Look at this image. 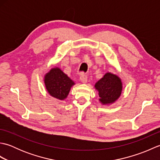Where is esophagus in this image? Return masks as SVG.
I'll return each instance as SVG.
<instances>
[{
	"mask_svg": "<svg viewBox=\"0 0 160 160\" xmlns=\"http://www.w3.org/2000/svg\"><path fill=\"white\" fill-rule=\"evenodd\" d=\"M80 79L81 82H82L84 84H85V83L87 82V77L86 75H84V74L81 75Z\"/></svg>",
	"mask_w": 160,
	"mask_h": 160,
	"instance_id": "34e87169",
	"label": "esophagus"
}]
</instances>
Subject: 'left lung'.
I'll return each mask as SVG.
<instances>
[{
  "mask_svg": "<svg viewBox=\"0 0 160 160\" xmlns=\"http://www.w3.org/2000/svg\"><path fill=\"white\" fill-rule=\"evenodd\" d=\"M94 88L98 92L100 102L102 105H111L121 96L123 86L120 77L111 72H107L95 84Z\"/></svg>",
  "mask_w": 160,
  "mask_h": 160,
  "instance_id": "obj_1",
  "label": "left lung"
}]
</instances>
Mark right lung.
Here are the masks:
<instances>
[{"label":"right lung","instance_id":"add662e5","mask_svg":"<svg viewBox=\"0 0 160 160\" xmlns=\"http://www.w3.org/2000/svg\"><path fill=\"white\" fill-rule=\"evenodd\" d=\"M43 80L47 93L52 97L60 100H65L71 87L76 84L58 67L52 68L45 75Z\"/></svg>","mask_w":160,"mask_h":160}]
</instances>
